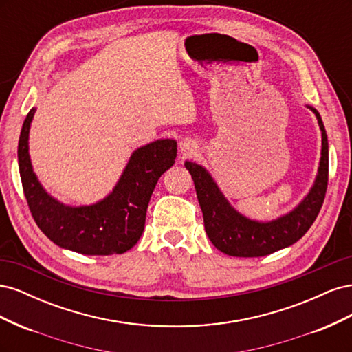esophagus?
I'll list each match as a JSON object with an SVG mask.
<instances>
[{
	"label": "esophagus",
	"mask_w": 352,
	"mask_h": 352,
	"mask_svg": "<svg viewBox=\"0 0 352 352\" xmlns=\"http://www.w3.org/2000/svg\"><path fill=\"white\" fill-rule=\"evenodd\" d=\"M179 150H180V154H182L184 157L192 155L198 151V145H197L195 141L188 140V138H186V140H182L179 142Z\"/></svg>",
	"instance_id": "1"
}]
</instances>
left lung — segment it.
Listing matches in <instances>:
<instances>
[{
  "mask_svg": "<svg viewBox=\"0 0 352 352\" xmlns=\"http://www.w3.org/2000/svg\"><path fill=\"white\" fill-rule=\"evenodd\" d=\"M307 107L316 114L322 131L320 163L310 192L292 211L278 219L258 221L245 217L230 206L206 167L185 162V167L194 180L207 236L219 251L232 257H263L291 247L311 228L327 189L329 144L320 114L311 105Z\"/></svg>",
  "mask_w": 352,
  "mask_h": 352,
  "instance_id": "obj_1",
  "label": "left lung"
}]
</instances>
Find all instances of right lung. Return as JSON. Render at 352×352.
Listing matches in <instances>:
<instances>
[{"mask_svg": "<svg viewBox=\"0 0 352 352\" xmlns=\"http://www.w3.org/2000/svg\"><path fill=\"white\" fill-rule=\"evenodd\" d=\"M36 109L22 126L17 158L32 217L58 247L85 255L129 251L140 241L148 202L166 170L175 164V140H157L135 150L111 192L89 206H66L51 197L38 180L29 155V131Z\"/></svg>", "mask_w": 352, "mask_h": 352, "instance_id": "1", "label": "right lung"}]
</instances>
